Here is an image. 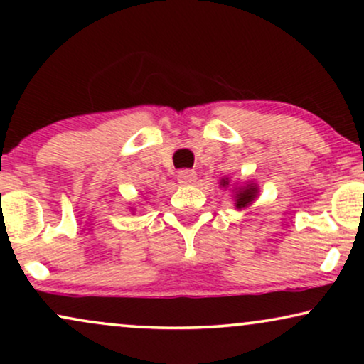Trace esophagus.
<instances>
[{
    "instance_id": "esophagus-1",
    "label": "esophagus",
    "mask_w": 364,
    "mask_h": 364,
    "mask_svg": "<svg viewBox=\"0 0 364 364\" xmlns=\"http://www.w3.org/2000/svg\"><path fill=\"white\" fill-rule=\"evenodd\" d=\"M177 178L178 183H182V186H192V183L197 181V173L193 171H181Z\"/></svg>"
}]
</instances>
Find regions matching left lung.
I'll return each instance as SVG.
<instances>
[{"mask_svg":"<svg viewBox=\"0 0 364 364\" xmlns=\"http://www.w3.org/2000/svg\"><path fill=\"white\" fill-rule=\"evenodd\" d=\"M222 187H228V178H222L220 181ZM235 207L240 210V208H245L250 205V203L255 200L257 193H258V187L255 183H247L245 187H235Z\"/></svg>","mask_w":364,"mask_h":364,"instance_id":"obj_1","label":"left lung"}]
</instances>
